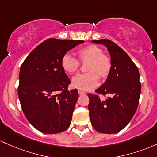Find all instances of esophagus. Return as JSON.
<instances>
[{"label": "esophagus", "instance_id": "obj_1", "mask_svg": "<svg viewBox=\"0 0 157 157\" xmlns=\"http://www.w3.org/2000/svg\"><path fill=\"white\" fill-rule=\"evenodd\" d=\"M78 94L80 95V96H82V95H85L86 93L84 92V91L82 90H78Z\"/></svg>", "mask_w": 157, "mask_h": 157}]
</instances>
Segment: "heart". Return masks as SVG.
<instances>
[{
	"label": "heart",
	"mask_w": 157,
	"mask_h": 157,
	"mask_svg": "<svg viewBox=\"0 0 157 157\" xmlns=\"http://www.w3.org/2000/svg\"><path fill=\"white\" fill-rule=\"evenodd\" d=\"M79 61L86 64L85 74L76 75L72 80V85L82 90H89L96 87L99 82V77L106 79L112 70L111 59L98 46L91 44L79 49L76 52ZM62 69L66 73L73 75L78 71V61L70 54H65L61 61Z\"/></svg>",
	"instance_id": "1"
}]
</instances>
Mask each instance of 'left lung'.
Here are the masks:
<instances>
[{
	"label": "left lung",
	"instance_id": "obj_1",
	"mask_svg": "<svg viewBox=\"0 0 157 157\" xmlns=\"http://www.w3.org/2000/svg\"><path fill=\"white\" fill-rule=\"evenodd\" d=\"M107 47L112 61V70L103 85L96 92L109 95L101 101L96 94H88L91 124L96 131L112 134L130 122L138 107L141 93L138 67L120 47L108 39L93 40Z\"/></svg>",
	"mask_w": 157,
	"mask_h": 157
}]
</instances>
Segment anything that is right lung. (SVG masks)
I'll return each mask as SVG.
<instances>
[{
  "label": "right lung",
  "mask_w": 157,
  "mask_h": 157,
  "mask_svg": "<svg viewBox=\"0 0 157 157\" xmlns=\"http://www.w3.org/2000/svg\"><path fill=\"white\" fill-rule=\"evenodd\" d=\"M84 40L49 38L28 55L21 67L17 94L29 122L44 133L69 128L78 98V90H68L70 81L61 67L68 50Z\"/></svg>",
  "instance_id": "right-lung-1"
}]
</instances>
